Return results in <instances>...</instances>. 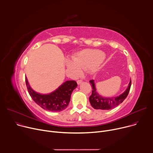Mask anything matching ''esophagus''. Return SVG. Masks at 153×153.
<instances>
[{"instance_id":"34e87169","label":"esophagus","mask_w":153,"mask_h":153,"mask_svg":"<svg viewBox=\"0 0 153 153\" xmlns=\"http://www.w3.org/2000/svg\"><path fill=\"white\" fill-rule=\"evenodd\" d=\"M82 82V80H78L77 81V83L78 85L80 84Z\"/></svg>"}]
</instances>
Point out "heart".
<instances>
[{"label": "heart", "instance_id": "b5f03b06", "mask_svg": "<svg viewBox=\"0 0 153 153\" xmlns=\"http://www.w3.org/2000/svg\"><path fill=\"white\" fill-rule=\"evenodd\" d=\"M104 58V54L96 50L87 49L77 53L73 58V60H67V66L74 73L78 74L80 69L86 70L88 68H94V65L102 61Z\"/></svg>", "mask_w": 153, "mask_h": 153}]
</instances>
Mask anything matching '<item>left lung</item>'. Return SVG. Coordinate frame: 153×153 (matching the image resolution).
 Here are the masks:
<instances>
[{
    "label": "left lung",
    "instance_id": "1",
    "mask_svg": "<svg viewBox=\"0 0 153 153\" xmlns=\"http://www.w3.org/2000/svg\"><path fill=\"white\" fill-rule=\"evenodd\" d=\"M92 85V94L90 96L89 100L91 106L96 110H109L121 103L127 97L131 85V80H130L128 86L125 91L117 97H105L100 96L96 91L95 84L93 80L90 81Z\"/></svg>",
    "mask_w": 153,
    "mask_h": 153
}]
</instances>
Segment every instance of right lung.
<instances>
[{
	"instance_id": "right-lung-1",
	"label": "right lung",
	"mask_w": 153,
	"mask_h": 153,
	"mask_svg": "<svg viewBox=\"0 0 153 153\" xmlns=\"http://www.w3.org/2000/svg\"><path fill=\"white\" fill-rule=\"evenodd\" d=\"M25 82L32 99L43 109L53 112L61 111L68 106L72 92L77 86L76 81L68 80L51 93L42 94L32 90L27 77H25Z\"/></svg>"
}]
</instances>
